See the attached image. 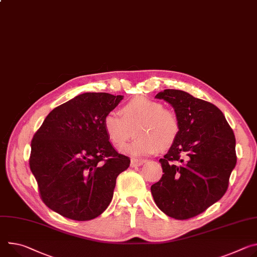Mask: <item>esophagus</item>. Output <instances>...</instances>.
<instances>
[{
	"mask_svg": "<svg viewBox=\"0 0 257 257\" xmlns=\"http://www.w3.org/2000/svg\"><path fill=\"white\" fill-rule=\"evenodd\" d=\"M146 161L145 160H138V159H132L131 160V167H137L143 165Z\"/></svg>",
	"mask_w": 257,
	"mask_h": 257,
	"instance_id": "obj_1",
	"label": "esophagus"
}]
</instances>
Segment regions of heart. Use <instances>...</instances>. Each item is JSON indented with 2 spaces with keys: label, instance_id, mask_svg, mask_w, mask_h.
Listing matches in <instances>:
<instances>
[{
  "label": "heart",
  "instance_id": "b5f03b06",
  "mask_svg": "<svg viewBox=\"0 0 257 257\" xmlns=\"http://www.w3.org/2000/svg\"><path fill=\"white\" fill-rule=\"evenodd\" d=\"M107 111L103 119V129L111 144L123 147L132 136V143L123 148L132 157H146L158 152L159 148L170 147L179 135L180 122L177 114L164 108L159 101L139 96L128 101L121 109Z\"/></svg>",
  "mask_w": 257,
  "mask_h": 257
}]
</instances>
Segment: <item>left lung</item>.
<instances>
[{"instance_id":"obj_1","label":"left lung","mask_w":257,"mask_h":257,"mask_svg":"<svg viewBox=\"0 0 257 257\" xmlns=\"http://www.w3.org/2000/svg\"><path fill=\"white\" fill-rule=\"evenodd\" d=\"M156 98L172 105L180 132L160 159L164 174L151 192L166 215L189 219L225 194L237 163L235 134L217 106L188 92L166 89Z\"/></svg>"}]
</instances>
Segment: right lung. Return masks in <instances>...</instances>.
Returning a JSON list of instances; mask_svg holds the SVG:
<instances>
[{
    "label": "right lung",
    "mask_w": 257,
    "mask_h": 257,
    "mask_svg": "<svg viewBox=\"0 0 257 257\" xmlns=\"http://www.w3.org/2000/svg\"><path fill=\"white\" fill-rule=\"evenodd\" d=\"M123 97L83 93L51 110L34 135L30 167L43 202L58 214L85 221L109 205L130 159L113 149L102 119Z\"/></svg>",
    "instance_id": "add662e5"
}]
</instances>
